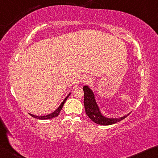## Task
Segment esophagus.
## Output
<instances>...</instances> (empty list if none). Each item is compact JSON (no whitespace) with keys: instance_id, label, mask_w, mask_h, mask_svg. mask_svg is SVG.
<instances>
[{"instance_id":"esophagus-1","label":"esophagus","mask_w":158,"mask_h":158,"mask_svg":"<svg viewBox=\"0 0 158 158\" xmlns=\"http://www.w3.org/2000/svg\"><path fill=\"white\" fill-rule=\"evenodd\" d=\"M82 82H84V83H89L90 82V78H89L88 77H82Z\"/></svg>"}]
</instances>
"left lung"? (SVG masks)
<instances>
[{"label":"left lung","mask_w":158,"mask_h":158,"mask_svg":"<svg viewBox=\"0 0 158 158\" xmlns=\"http://www.w3.org/2000/svg\"><path fill=\"white\" fill-rule=\"evenodd\" d=\"M84 106L86 114L94 123L99 125L108 126L117 123L125 118L129 114L118 118H109L103 115L102 112L97 103L93 89L87 85L83 87Z\"/></svg>","instance_id":"1"}]
</instances>
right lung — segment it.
<instances>
[{
	"label": "right lung",
	"mask_w": 158,
	"mask_h": 158,
	"mask_svg": "<svg viewBox=\"0 0 158 158\" xmlns=\"http://www.w3.org/2000/svg\"><path fill=\"white\" fill-rule=\"evenodd\" d=\"M70 94H71V93H70L68 95L65 97V98L63 100V102H61V104H60L59 107H58L56 110L54 111H53L52 113L51 114H47L45 116H36V115H34V114H31L29 113L34 118H38V119H42V120H45V119H50V118H53L54 117H56V116L59 114L60 110H61V109L63 107V106H64V103L65 102V101H66V99L69 98Z\"/></svg>",
	"instance_id": "obj_1"
}]
</instances>
